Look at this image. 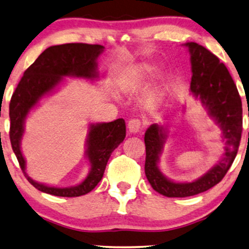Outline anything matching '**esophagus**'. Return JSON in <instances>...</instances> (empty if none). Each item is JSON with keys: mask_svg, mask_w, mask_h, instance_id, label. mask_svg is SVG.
<instances>
[{"mask_svg": "<svg viewBox=\"0 0 249 249\" xmlns=\"http://www.w3.org/2000/svg\"><path fill=\"white\" fill-rule=\"evenodd\" d=\"M128 129L129 131L132 132V134H137V132H141L142 129V121L139 119H131L128 122Z\"/></svg>", "mask_w": 249, "mask_h": 249, "instance_id": "34e87169", "label": "esophagus"}]
</instances>
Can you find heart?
Masks as SVG:
<instances>
[{"mask_svg":"<svg viewBox=\"0 0 249 249\" xmlns=\"http://www.w3.org/2000/svg\"><path fill=\"white\" fill-rule=\"evenodd\" d=\"M153 67L148 66V64H144V66H142L139 68L138 71H137V78H136V80L137 81H141V80H144L146 76L149 74L151 72H153Z\"/></svg>","mask_w":249,"mask_h":249,"instance_id":"1","label":"heart"}]
</instances>
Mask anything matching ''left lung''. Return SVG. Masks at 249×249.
Returning <instances> with one entry per match:
<instances>
[{"label": "left lung", "mask_w": 249, "mask_h": 249, "mask_svg": "<svg viewBox=\"0 0 249 249\" xmlns=\"http://www.w3.org/2000/svg\"><path fill=\"white\" fill-rule=\"evenodd\" d=\"M192 62L190 90L199 98L209 114L222 129L226 139L223 159L206 175L193 182H173L160 171L158 163L166 135L163 128L152 124L145 132V175L153 189L166 197H188L204 193L219 183L236 158L243 131V107L237 86L219 57L199 44L190 42Z\"/></svg>", "instance_id": "obj_1"}]
</instances>
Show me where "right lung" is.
<instances>
[{"label": "right lung", "mask_w": 249, "mask_h": 249, "mask_svg": "<svg viewBox=\"0 0 249 249\" xmlns=\"http://www.w3.org/2000/svg\"><path fill=\"white\" fill-rule=\"evenodd\" d=\"M103 51L104 46L97 44L69 43L51 46L23 72L12 94L9 107L10 142L23 175L40 192L61 197H77L91 192L103 178L112 152L124 142V119H117L107 124H90L86 151L90 162V172L83 182L70 188H57L34 181L27 175L26 162L20 149V142L25 131L23 124L29 111L44 95L52 91L63 80V77L95 79L97 77L96 59Z\"/></svg>", "instance_id": "1"}]
</instances>
